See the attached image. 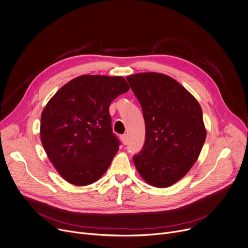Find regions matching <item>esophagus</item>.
<instances>
[{
  "mask_svg": "<svg viewBox=\"0 0 248 248\" xmlns=\"http://www.w3.org/2000/svg\"><path fill=\"white\" fill-rule=\"evenodd\" d=\"M122 141H123V143L125 145L126 143H127V141H128V139H127V136H126V134H123V136H122Z\"/></svg>",
  "mask_w": 248,
  "mask_h": 248,
  "instance_id": "1",
  "label": "esophagus"
}]
</instances>
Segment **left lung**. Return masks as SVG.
<instances>
[{
	"label": "left lung",
	"instance_id": "8db88e82",
	"mask_svg": "<svg viewBox=\"0 0 248 248\" xmlns=\"http://www.w3.org/2000/svg\"><path fill=\"white\" fill-rule=\"evenodd\" d=\"M140 103L145 142L133 162L144 181L167 188L181 180L198 160L207 137L196 98L172 77L145 72L126 77Z\"/></svg>",
	"mask_w": 248,
	"mask_h": 248
}]
</instances>
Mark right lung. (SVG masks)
Returning <instances> with one entry per match:
<instances>
[{
    "mask_svg": "<svg viewBox=\"0 0 248 248\" xmlns=\"http://www.w3.org/2000/svg\"><path fill=\"white\" fill-rule=\"evenodd\" d=\"M128 90L122 76L81 75L62 86L44 107L41 143L68 183L87 186L108 170L120 145L108 108Z\"/></svg>",
    "mask_w": 248,
    "mask_h": 248,
    "instance_id": "add662e5",
    "label": "right lung"
}]
</instances>
